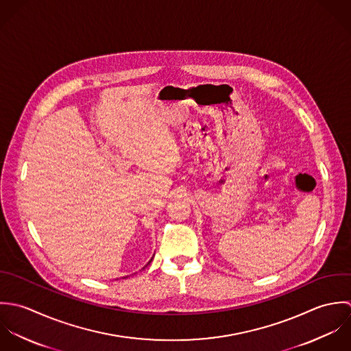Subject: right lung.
Returning <instances> with one entry per match:
<instances>
[{
  "label": "right lung",
  "mask_w": 351,
  "mask_h": 351,
  "mask_svg": "<svg viewBox=\"0 0 351 351\" xmlns=\"http://www.w3.org/2000/svg\"><path fill=\"white\" fill-rule=\"evenodd\" d=\"M152 261H153V258H152V259H150V261H149V262H147V265H149V263H150V262H152ZM147 265H146V266H145V267H147ZM145 267H143V269H145ZM123 278H126V277H123Z\"/></svg>",
  "instance_id": "1"
}]
</instances>
